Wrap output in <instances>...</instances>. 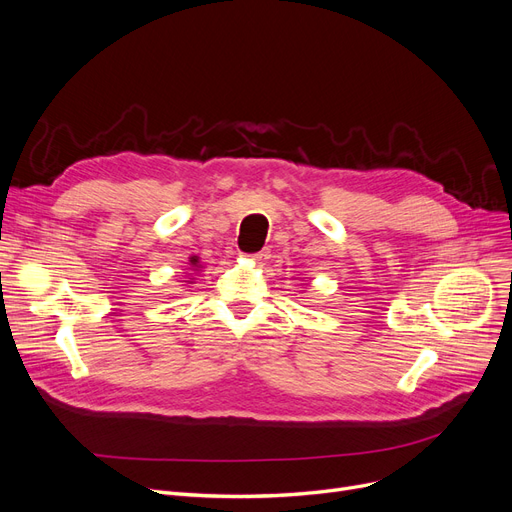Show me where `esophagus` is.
<instances>
[{
  "instance_id": "1",
  "label": "esophagus",
  "mask_w": 512,
  "mask_h": 512,
  "mask_svg": "<svg viewBox=\"0 0 512 512\" xmlns=\"http://www.w3.org/2000/svg\"><path fill=\"white\" fill-rule=\"evenodd\" d=\"M259 265H265V261L269 259V249H263V251H259V253H255V255H251Z\"/></svg>"
}]
</instances>
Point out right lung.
I'll use <instances>...</instances> for the list:
<instances>
[{
  "mask_svg": "<svg viewBox=\"0 0 512 512\" xmlns=\"http://www.w3.org/2000/svg\"><path fill=\"white\" fill-rule=\"evenodd\" d=\"M191 261H193V265H195V261H197V259H191Z\"/></svg>",
  "mask_w": 512,
  "mask_h": 512,
  "instance_id": "add662e5",
  "label": "right lung"
}]
</instances>
